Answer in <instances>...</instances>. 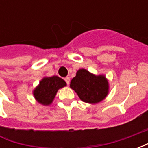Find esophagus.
Instances as JSON below:
<instances>
[{"instance_id":"1","label":"esophagus","mask_w":148,"mask_h":148,"mask_svg":"<svg viewBox=\"0 0 148 148\" xmlns=\"http://www.w3.org/2000/svg\"><path fill=\"white\" fill-rule=\"evenodd\" d=\"M65 82H66V84H67V85H69V84H70V77H65Z\"/></svg>"}]
</instances>
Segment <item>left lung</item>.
I'll list each match as a JSON object with an SVG mask.
<instances>
[{"label":"left lung","mask_w":148,"mask_h":148,"mask_svg":"<svg viewBox=\"0 0 148 148\" xmlns=\"http://www.w3.org/2000/svg\"><path fill=\"white\" fill-rule=\"evenodd\" d=\"M70 86L82 101L90 104L101 101L109 93V82L105 75H95L82 68L77 71Z\"/></svg>","instance_id":"8db88e82"}]
</instances>
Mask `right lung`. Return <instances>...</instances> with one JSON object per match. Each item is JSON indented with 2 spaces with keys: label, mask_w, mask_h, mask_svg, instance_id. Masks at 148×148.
Returning a JSON list of instances; mask_svg holds the SVG:
<instances>
[{
  "label": "right lung",
  "mask_w": 148,
  "mask_h": 148,
  "mask_svg": "<svg viewBox=\"0 0 148 148\" xmlns=\"http://www.w3.org/2000/svg\"><path fill=\"white\" fill-rule=\"evenodd\" d=\"M66 86V82L58 76L44 77L33 90V95L37 102L49 106L53 101L58 90Z\"/></svg>",
  "instance_id": "obj_1"
}]
</instances>
